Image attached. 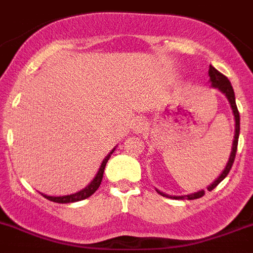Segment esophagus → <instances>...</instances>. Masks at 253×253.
I'll return each mask as SVG.
<instances>
[{
  "label": "esophagus",
  "mask_w": 253,
  "mask_h": 253,
  "mask_svg": "<svg viewBox=\"0 0 253 253\" xmlns=\"http://www.w3.org/2000/svg\"><path fill=\"white\" fill-rule=\"evenodd\" d=\"M145 128H146V124H145V121L142 120V117L136 118L135 122H133V126H132L133 133L139 135V133H141Z\"/></svg>",
  "instance_id": "34e87169"
}]
</instances>
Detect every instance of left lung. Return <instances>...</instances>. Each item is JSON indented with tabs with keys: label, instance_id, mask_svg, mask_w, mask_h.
Masks as SVG:
<instances>
[{
	"label": "left lung",
	"instance_id": "8db88e82",
	"mask_svg": "<svg viewBox=\"0 0 253 253\" xmlns=\"http://www.w3.org/2000/svg\"><path fill=\"white\" fill-rule=\"evenodd\" d=\"M209 76H210V84H211V87H215V89H218L219 91L224 94V95L227 96L228 102L230 104V108H232L233 112V116H234V122H236V126H234V137H233V144H232V151H230V155H229V159H228V163L225 166V168L223 169V172L221 174L219 175L218 178L215 179L210 186L208 187V191H211L214 190L221 181H223L225 177L228 175L229 173L230 168H232L233 163H234V158H236V153H237V146H238V137H239V112L238 108H237V104H236V95H234V90H233L232 85H230V81L228 80L227 76H224L223 74L218 71V70L212 67L210 65L209 67ZM158 193H160L162 196L164 197H168V199H174V200H183V199H187V200H195V199H200V197H203L205 195V191L201 190V191H197V192H193L190 193V195H183V196H172V195H167V193L162 192V191L157 190Z\"/></svg>",
	"mask_w": 253,
	"mask_h": 253
}]
</instances>
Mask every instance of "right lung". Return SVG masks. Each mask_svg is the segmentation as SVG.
<instances>
[{
	"mask_svg": "<svg viewBox=\"0 0 253 253\" xmlns=\"http://www.w3.org/2000/svg\"><path fill=\"white\" fill-rule=\"evenodd\" d=\"M114 150H116V148H114L113 150H112L111 153H109L108 155L104 158V159H103L98 173L95 174V177L93 178V181L90 182V183L87 184L84 190L79 191V192H76V193H72V195H65V196H48V195H44V193H42V195H43V196H44L47 200H49V201H53V203H58V204L76 203V201H81V200H85V199H87V197H90L94 192H95L96 190H98V188H99L100 183H102V179H103V173H104L105 164L108 163L109 158H111V155L113 154Z\"/></svg>",
	"mask_w": 253,
	"mask_h": 253,
	"instance_id": "obj_1",
	"label": "right lung"
}]
</instances>
